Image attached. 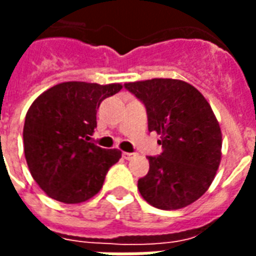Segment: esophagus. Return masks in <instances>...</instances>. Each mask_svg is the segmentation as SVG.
I'll list each match as a JSON object with an SVG mask.
<instances>
[{
    "instance_id": "obj_1",
    "label": "esophagus",
    "mask_w": 256,
    "mask_h": 256,
    "mask_svg": "<svg viewBox=\"0 0 256 256\" xmlns=\"http://www.w3.org/2000/svg\"><path fill=\"white\" fill-rule=\"evenodd\" d=\"M122 156L126 158V160H132L133 157H136V153H128V152H123Z\"/></svg>"
}]
</instances>
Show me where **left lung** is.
Masks as SVG:
<instances>
[{
	"mask_svg": "<svg viewBox=\"0 0 256 256\" xmlns=\"http://www.w3.org/2000/svg\"><path fill=\"white\" fill-rule=\"evenodd\" d=\"M148 114V128L162 137V153L148 157L149 172L138 180L148 204L162 210L186 208L205 194L221 162L222 136L200 90L174 78L126 82Z\"/></svg>",
	"mask_w": 256,
	"mask_h": 256,
	"instance_id": "left-lung-1",
	"label": "left lung"
}]
</instances>
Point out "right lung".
Instances as JSON below:
<instances>
[{
  "instance_id": "obj_1",
  "label": "right lung",
  "mask_w": 256,
  "mask_h": 256,
  "mask_svg": "<svg viewBox=\"0 0 256 256\" xmlns=\"http://www.w3.org/2000/svg\"><path fill=\"white\" fill-rule=\"evenodd\" d=\"M120 84L60 82L36 98L26 115L22 140L32 178L52 200L81 204L103 187L122 152L90 142L96 112Z\"/></svg>"
}]
</instances>
